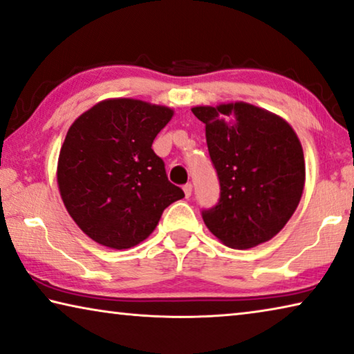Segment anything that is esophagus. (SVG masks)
I'll return each instance as SVG.
<instances>
[{
	"label": "esophagus",
	"mask_w": 354,
	"mask_h": 354,
	"mask_svg": "<svg viewBox=\"0 0 354 354\" xmlns=\"http://www.w3.org/2000/svg\"><path fill=\"white\" fill-rule=\"evenodd\" d=\"M184 194H186V197H190V195H192V184L190 183H187V184H184Z\"/></svg>",
	"instance_id": "esophagus-1"
}]
</instances>
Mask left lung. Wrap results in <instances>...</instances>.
Segmentation results:
<instances>
[{"label":"left lung","instance_id":"obj_1","mask_svg":"<svg viewBox=\"0 0 354 354\" xmlns=\"http://www.w3.org/2000/svg\"><path fill=\"white\" fill-rule=\"evenodd\" d=\"M205 122L206 145L221 198L201 217L232 249L266 243L299 205L306 165L299 138L282 118L250 104L194 106Z\"/></svg>","mask_w":354,"mask_h":354}]
</instances>
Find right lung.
Here are the masks:
<instances>
[{"label":"right lung","mask_w":354,"mask_h":354,"mask_svg":"<svg viewBox=\"0 0 354 354\" xmlns=\"http://www.w3.org/2000/svg\"><path fill=\"white\" fill-rule=\"evenodd\" d=\"M173 110L136 99H109L78 116L58 159L61 198L78 227L110 249L147 239L167 206L181 200L153 151Z\"/></svg>","instance_id":"right-lung-1"}]
</instances>
